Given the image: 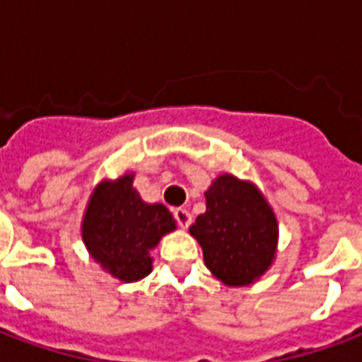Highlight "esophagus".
Listing matches in <instances>:
<instances>
[{
    "mask_svg": "<svg viewBox=\"0 0 362 362\" xmlns=\"http://www.w3.org/2000/svg\"><path fill=\"white\" fill-rule=\"evenodd\" d=\"M174 219H176V223H178L182 228H188L189 223H192V215H189L188 209L178 207V209H174Z\"/></svg>",
    "mask_w": 362,
    "mask_h": 362,
    "instance_id": "esophagus-1",
    "label": "esophagus"
}]
</instances>
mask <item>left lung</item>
<instances>
[{
	"instance_id": "1",
	"label": "left lung",
	"mask_w": 362,
	"mask_h": 362,
	"mask_svg": "<svg viewBox=\"0 0 362 362\" xmlns=\"http://www.w3.org/2000/svg\"><path fill=\"white\" fill-rule=\"evenodd\" d=\"M207 209L189 227L204 248L205 266L225 285H248L272 266L277 221L248 182L223 174L205 192Z\"/></svg>"
}]
</instances>
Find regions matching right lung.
I'll return each instance as SVG.
<instances>
[{"label": "right lung", "instance_id": "1", "mask_svg": "<svg viewBox=\"0 0 362 362\" xmlns=\"http://www.w3.org/2000/svg\"><path fill=\"white\" fill-rule=\"evenodd\" d=\"M174 228L170 211L145 204L134 189V176L126 174L95 189L83 219V240L106 272L132 283L149 275L151 250Z\"/></svg>", "mask_w": 362, "mask_h": 362}]
</instances>
